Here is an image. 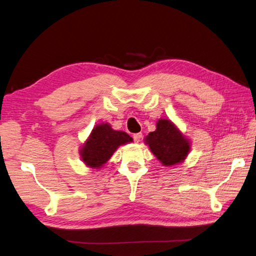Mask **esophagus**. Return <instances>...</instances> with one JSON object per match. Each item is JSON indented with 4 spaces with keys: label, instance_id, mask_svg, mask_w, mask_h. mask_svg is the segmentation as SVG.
I'll return each instance as SVG.
<instances>
[{
    "label": "esophagus",
    "instance_id": "esophagus-1",
    "mask_svg": "<svg viewBox=\"0 0 256 256\" xmlns=\"http://www.w3.org/2000/svg\"><path fill=\"white\" fill-rule=\"evenodd\" d=\"M141 138H142V134H141V132L134 134V140L136 144H139L141 141Z\"/></svg>",
    "mask_w": 256,
    "mask_h": 256
}]
</instances>
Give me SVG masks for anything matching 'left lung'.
Wrapping results in <instances>:
<instances>
[{"label": "left lung", "instance_id": "1", "mask_svg": "<svg viewBox=\"0 0 256 256\" xmlns=\"http://www.w3.org/2000/svg\"><path fill=\"white\" fill-rule=\"evenodd\" d=\"M151 152L164 166H174L183 163L190 151V141L170 120L161 118L156 129L144 138Z\"/></svg>", "mask_w": 256, "mask_h": 256}]
</instances>
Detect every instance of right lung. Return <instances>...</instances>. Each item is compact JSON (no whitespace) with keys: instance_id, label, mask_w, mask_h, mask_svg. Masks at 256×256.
Returning a JSON list of instances; mask_svg holds the SVG:
<instances>
[{"instance_id":"right-lung-1","label":"right lung","mask_w":256,"mask_h":256,"mask_svg":"<svg viewBox=\"0 0 256 256\" xmlns=\"http://www.w3.org/2000/svg\"><path fill=\"white\" fill-rule=\"evenodd\" d=\"M132 142V138L120 130H114L110 124H96L80 149V156L85 166L100 168L107 163L118 146Z\"/></svg>"}]
</instances>
